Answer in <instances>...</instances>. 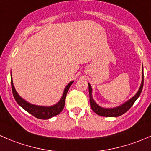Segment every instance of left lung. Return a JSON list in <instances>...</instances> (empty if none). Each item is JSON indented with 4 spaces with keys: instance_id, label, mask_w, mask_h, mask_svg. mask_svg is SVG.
Masks as SVG:
<instances>
[{
    "instance_id": "left-lung-1",
    "label": "left lung",
    "mask_w": 151,
    "mask_h": 151,
    "mask_svg": "<svg viewBox=\"0 0 151 151\" xmlns=\"http://www.w3.org/2000/svg\"><path fill=\"white\" fill-rule=\"evenodd\" d=\"M143 83H144V78H143V71H142V83L139 87V90H138L137 93L130 99L128 100L126 102L123 103V104L120 105V106H116L114 108H104L101 106H99L95 101L93 100L92 96V88H91L90 83H88V89H89V96H90V104H91V109H93L95 113L97 115H100V116L103 117H118L120 115H122L125 112H127L129 109L132 106L134 103L136 101V100L139 98L140 96L142 91L143 88Z\"/></svg>"
}]
</instances>
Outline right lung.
Returning <instances> with one entry per match:
<instances>
[{
    "label": "right lung",
    "mask_w": 151,
    "mask_h": 151,
    "mask_svg": "<svg viewBox=\"0 0 151 151\" xmlns=\"http://www.w3.org/2000/svg\"><path fill=\"white\" fill-rule=\"evenodd\" d=\"M74 81H71L66 85L64 91H63V96H62L61 99L60 101L53 106H38V105L32 104L30 103L27 102L25 100H24L22 97L19 96L17 92L15 90L14 86L13 84V80H12V77L11 78V83H12V93H13V96L14 97L15 100H16L17 103L23 108L25 110L31 114L36 118H39V119H43L47 120L49 118H51L52 117L55 116V115H58L59 113L62 112L65 106V101H66V97L67 92H68V89L72 85Z\"/></svg>",
    "instance_id": "right-lung-1"
}]
</instances>
